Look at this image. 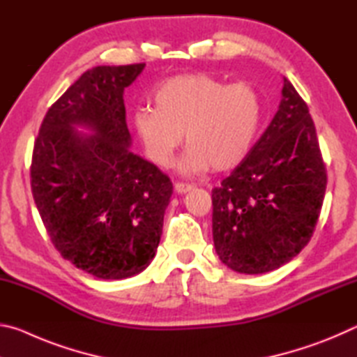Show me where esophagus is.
<instances>
[{"mask_svg": "<svg viewBox=\"0 0 357 357\" xmlns=\"http://www.w3.org/2000/svg\"><path fill=\"white\" fill-rule=\"evenodd\" d=\"M192 189H193V184H187V183H176V184H174V190H176L178 193H187Z\"/></svg>", "mask_w": 357, "mask_h": 357, "instance_id": "34e87169", "label": "esophagus"}]
</instances>
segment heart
<instances>
[{
	"label": "heart",
	"mask_w": 357,
	"mask_h": 357,
	"mask_svg": "<svg viewBox=\"0 0 357 357\" xmlns=\"http://www.w3.org/2000/svg\"><path fill=\"white\" fill-rule=\"evenodd\" d=\"M153 107L137 108L130 123L148 159L170 164L174 151L189 143L181 170H228L255 144L263 123V98L250 83H227L206 74L173 77L153 93Z\"/></svg>",
	"instance_id": "b5f03b06"
}]
</instances>
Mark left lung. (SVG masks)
Returning <instances> with one entry per match:
<instances>
[{"mask_svg":"<svg viewBox=\"0 0 357 357\" xmlns=\"http://www.w3.org/2000/svg\"><path fill=\"white\" fill-rule=\"evenodd\" d=\"M328 174L309 107L287 78L282 100L250 154L213 189L220 261L241 274L280 268L309 244Z\"/></svg>","mask_w":357,"mask_h":357,"instance_id":"obj_1","label":"left lung"}]
</instances>
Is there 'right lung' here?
Returning <instances> with one entry per match:
<instances>
[{
	"instance_id": "1",
	"label": "right lung",
	"mask_w": 357,
	"mask_h": 357,
	"mask_svg": "<svg viewBox=\"0 0 357 357\" xmlns=\"http://www.w3.org/2000/svg\"><path fill=\"white\" fill-rule=\"evenodd\" d=\"M144 66L84 72L48 108L34 142L31 192L48 236L63 258L104 280L148 268L173 193L170 178L129 149L123 94Z\"/></svg>"
}]
</instances>
